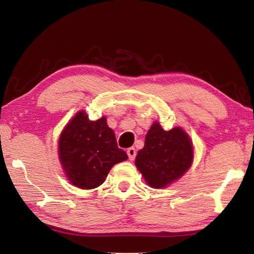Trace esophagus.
Masks as SVG:
<instances>
[{
	"label": "esophagus",
	"instance_id": "1",
	"mask_svg": "<svg viewBox=\"0 0 254 254\" xmlns=\"http://www.w3.org/2000/svg\"><path fill=\"white\" fill-rule=\"evenodd\" d=\"M127 154H128V158H129V160H132L136 158V154H137V152H136V149H134L133 147H131V148H129L128 150H127Z\"/></svg>",
	"mask_w": 254,
	"mask_h": 254
}]
</instances>
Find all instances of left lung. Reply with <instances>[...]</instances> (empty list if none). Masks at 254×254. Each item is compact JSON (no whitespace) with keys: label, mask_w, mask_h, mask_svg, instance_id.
Segmentation results:
<instances>
[{"label":"left lung","mask_w":254,"mask_h":254,"mask_svg":"<svg viewBox=\"0 0 254 254\" xmlns=\"http://www.w3.org/2000/svg\"><path fill=\"white\" fill-rule=\"evenodd\" d=\"M193 143L181 127L167 131L153 123L136 157V167L148 185L162 189L179 180L193 162Z\"/></svg>","instance_id":"8db88e82"}]
</instances>
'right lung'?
Returning <instances> with one entry per match:
<instances>
[{"mask_svg": "<svg viewBox=\"0 0 254 254\" xmlns=\"http://www.w3.org/2000/svg\"><path fill=\"white\" fill-rule=\"evenodd\" d=\"M59 159L70 182L79 189L92 190L104 183L110 170L128 156L117 146L115 133L103 116L91 121L81 111L66 124L59 143Z\"/></svg>", "mask_w": 254, "mask_h": 254, "instance_id": "right-lung-1", "label": "right lung"}]
</instances>
